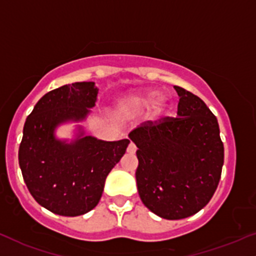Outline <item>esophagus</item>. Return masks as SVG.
Wrapping results in <instances>:
<instances>
[{
    "label": "esophagus",
    "mask_w": 256,
    "mask_h": 256,
    "mask_svg": "<svg viewBox=\"0 0 256 256\" xmlns=\"http://www.w3.org/2000/svg\"><path fill=\"white\" fill-rule=\"evenodd\" d=\"M136 150H137L136 144H134V142H130V144H128V153H130V154L136 153Z\"/></svg>",
    "instance_id": "34e87169"
}]
</instances>
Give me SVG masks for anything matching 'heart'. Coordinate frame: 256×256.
Wrapping results in <instances>:
<instances>
[{"label": "heart", "instance_id": "heart-1", "mask_svg": "<svg viewBox=\"0 0 256 256\" xmlns=\"http://www.w3.org/2000/svg\"><path fill=\"white\" fill-rule=\"evenodd\" d=\"M158 96V92L156 91H144V92H136V94H130L126 97L122 103V113L124 115H134L147 109L156 97ZM165 100L162 98H159L153 106V114L160 115L162 112L165 109Z\"/></svg>", "mask_w": 256, "mask_h": 256}]
</instances>
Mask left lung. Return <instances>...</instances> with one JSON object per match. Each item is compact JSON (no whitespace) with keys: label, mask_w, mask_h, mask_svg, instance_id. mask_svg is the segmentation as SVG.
<instances>
[{"label":"left lung","mask_w":256,"mask_h":256,"mask_svg":"<svg viewBox=\"0 0 256 256\" xmlns=\"http://www.w3.org/2000/svg\"><path fill=\"white\" fill-rule=\"evenodd\" d=\"M178 116L131 131L137 146V190L146 206L166 220L196 214L214 196L224 165L218 119L192 92L175 86Z\"/></svg>","instance_id":"obj_1"}]
</instances>
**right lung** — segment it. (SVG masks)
Returning <instances> with one entry per match:
<instances>
[{"label":"right lung","instance_id":"add662e5","mask_svg":"<svg viewBox=\"0 0 256 256\" xmlns=\"http://www.w3.org/2000/svg\"><path fill=\"white\" fill-rule=\"evenodd\" d=\"M97 94L94 82L58 87L36 103L24 124L18 153L24 182L34 199L54 214L78 216L94 209L106 176L130 143L86 136L66 144L54 138L56 126L84 119Z\"/></svg>","mask_w":256,"mask_h":256}]
</instances>
